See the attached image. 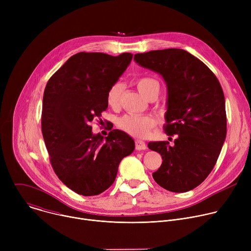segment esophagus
<instances>
[{"label": "esophagus", "instance_id": "1", "mask_svg": "<svg viewBox=\"0 0 251 251\" xmlns=\"http://www.w3.org/2000/svg\"><path fill=\"white\" fill-rule=\"evenodd\" d=\"M135 148L136 150H145L147 148V145L145 144V142H143L141 140H136L135 141Z\"/></svg>", "mask_w": 251, "mask_h": 251}]
</instances>
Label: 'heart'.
<instances>
[{
  "mask_svg": "<svg viewBox=\"0 0 251 251\" xmlns=\"http://www.w3.org/2000/svg\"><path fill=\"white\" fill-rule=\"evenodd\" d=\"M136 86L140 93L145 98H148L152 94H159L160 84L159 82L149 76H143L136 80ZM122 93V84L120 82L113 83L106 94V101L110 107H117L120 103ZM117 126L124 132L137 137L145 138L149 135L151 129L156 126V121L151 116L138 115V114H125L121 116L117 121Z\"/></svg>",
  "mask_w": 251,
  "mask_h": 251,
  "instance_id": "1",
  "label": "heart"
}]
</instances>
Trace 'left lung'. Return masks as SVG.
Returning <instances> with one entry per match:
<instances>
[{
	"label": "left lung",
	"mask_w": 251,
	"mask_h": 251,
	"mask_svg": "<svg viewBox=\"0 0 251 251\" xmlns=\"http://www.w3.org/2000/svg\"><path fill=\"white\" fill-rule=\"evenodd\" d=\"M141 66L160 74L168 87L164 130L176 135L168 141L150 142L149 149L162 156L153 173L162 188L185 193L201 185L216 165L226 136V100L222 85L199 58L181 49L136 53Z\"/></svg>",
	"instance_id": "8db88e82"
}]
</instances>
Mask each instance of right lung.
I'll return each instance as SVG.
<instances>
[{"label": "right lung", "instance_id": "obj_1", "mask_svg": "<svg viewBox=\"0 0 251 251\" xmlns=\"http://www.w3.org/2000/svg\"><path fill=\"white\" fill-rule=\"evenodd\" d=\"M133 55L78 52L49 79L43 100L42 132L52 169L70 190L96 196L115 181L121 160L135 148L125 132L92 134L90 123L108 107L106 94Z\"/></svg>", "mask_w": 251, "mask_h": 251}]
</instances>
